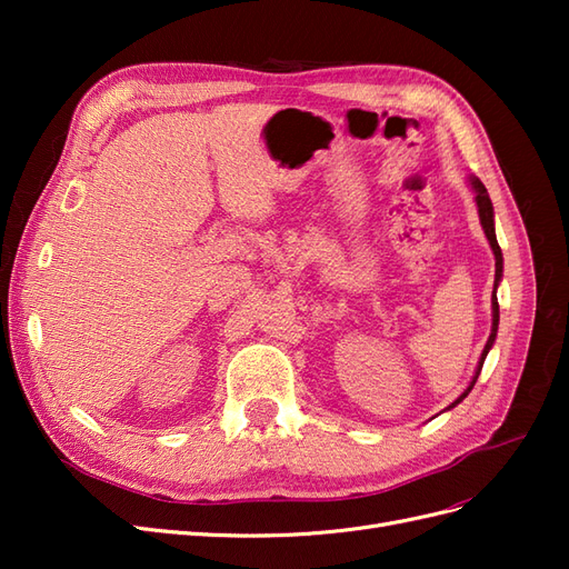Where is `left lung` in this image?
<instances>
[{
    "label": "left lung",
    "instance_id": "obj_1",
    "mask_svg": "<svg viewBox=\"0 0 569 569\" xmlns=\"http://www.w3.org/2000/svg\"><path fill=\"white\" fill-rule=\"evenodd\" d=\"M472 184H475V192H477V209H479V220H481V228H485V234H487V239H489V244H491V249H493V256H496V280H493V297H491V308H493V322H491V335H489V339H487V347H485V351H481V358H479V366H477V372H475V377H472V382H470V387L465 389L460 396H458V401H453V406H458L465 396H468L470 391H472V387H475V382H477V377H479V372H481V366H485V358H487V353H489V349L493 347V339H496V332H498V299H496V287H498V282H501V274H503V253H501V247H498V242H496V230H493V206H491V199H489V194H487V187L481 184L479 180H472ZM453 406H449V408H453Z\"/></svg>",
    "mask_w": 569,
    "mask_h": 569
}]
</instances>
